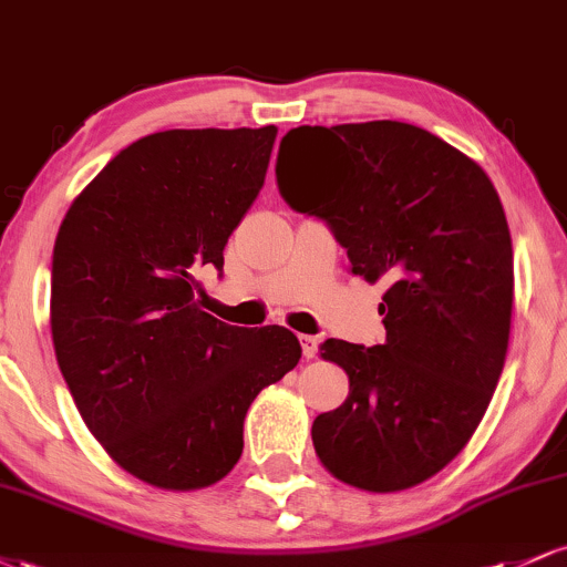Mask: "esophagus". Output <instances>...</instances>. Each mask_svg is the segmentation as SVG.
<instances>
[{"mask_svg": "<svg viewBox=\"0 0 567 567\" xmlns=\"http://www.w3.org/2000/svg\"><path fill=\"white\" fill-rule=\"evenodd\" d=\"M298 338H301V349H303L306 360H311V357H317V349H320V341H317L315 336H298Z\"/></svg>", "mask_w": 567, "mask_h": 567, "instance_id": "obj_1", "label": "esophagus"}]
</instances>
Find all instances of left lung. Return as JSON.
Returning <instances> with one entry per match:
<instances>
[{"mask_svg": "<svg viewBox=\"0 0 567 567\" xmlns=\"http://www.w3.org/2000/svg\"><path fill=\"white\" fill-rule=\"evenodd\" d=\"M277 186L333 231L354 275L389 285L386 341L320 347L349 396L315 419V451L362 491L424 483L470 442L504 370L514 266L496 188L451 143L392 120L290 130Z\"/></svg>", "mask_w": 567, "mask_h": 567, "instance_id": "obj_1", "label": "left lung"}]
</instances>
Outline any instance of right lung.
<instances>
[{"instance_id": "1", "label": "right lung", "mask_w": 567, "mask_h": 567, "mask_svg": "<svg viewBox=\"0 0 567 567\" xmlns=\"http://www.w3.org/2000/svg\"><path fill=\"white\" fill-rule=\"evenodd\" d=\"M275 138V125L146 135L90 181L58 231V365L93 437L148 485L226 477L250 402L301 360L290 330L237 328L194 301V275L224 271Z\"/></svg>"}]
</instances>
